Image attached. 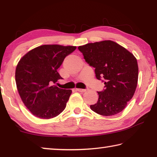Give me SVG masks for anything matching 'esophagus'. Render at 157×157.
Instances as JSON below:
<instances>
[{
  "instance_id": "obj_1",
  "label": "esophagus",
  "mask_w": 157,
  "mask_h": 157,
  "mask_svg": "<svg viewBox=\"0 0 157 157\" xmlns=\"http://www.w3.org/2000/svg\"><path fill=\"white\" fill-rule=\"evenodd\" d=\"M76 91L79 92H85L86 91V89H76Z\"/></svg>"
}]
</instances>
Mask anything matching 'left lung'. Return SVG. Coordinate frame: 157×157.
I'll return each mask as SVG.
<instances>
[{"label":"left lung","mask_w":157,"mask_h":157,"mask_svg":"<svg viewBox=\"0 0 157 157\" xmlns=\"http://www.w3.org/2000/svg\"><path fill=\"white\" fill-rule=\"evenodd\" d=\"M86 62L95 68V77L105 83L98 91L97 103L90 106L100 115L121 112L136 91L139 67L135 57L112 41L87 44L78 47Z\"/></svg>","instance_id":"obj_1"}]
</instances>
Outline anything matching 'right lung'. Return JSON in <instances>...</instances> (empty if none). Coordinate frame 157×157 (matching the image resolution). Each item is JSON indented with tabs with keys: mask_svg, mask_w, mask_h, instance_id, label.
Instances as JSON below:
<instances>
[{
	"mask_svg": "<svg viewBox=\"0 0 157 157\" xmlns=\"http://www.w3.org/2000/svg\"><path fill=\"white\" fill-rule=\"evenodd\" d=\"M75 49V46L44 45L20 59L16 68V84L23 102L34 116L49 119L64 110L72 91L53 84L63 79L57 69Z\"/></svg>",
	"mask_w": 157,
	"mask_h": 157,
	"instance_id": "1",
	"label": "right lung"
}]
</instances>
